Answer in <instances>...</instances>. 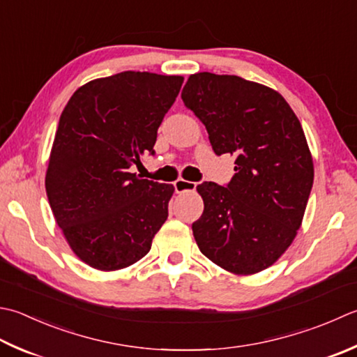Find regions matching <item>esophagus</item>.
<instances>
[{"label": "esophagus", "instance_id": "esophagus-1", "mask_svg": "<svg viewBox=\"0 0 357 357\" xmlns=\"http://www.w3.org/2000/svg\"><path fill=\"white\" fill-rule=\"evenodd\" d=\"M197 188V183H192V181H184V179H178L174 183V190L176 193H184V192H193Z\"/></svg>", "mask_w": 357, "mask_h": 357}]
</instances>
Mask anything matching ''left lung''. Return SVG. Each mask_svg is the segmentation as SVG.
I'll list each match as a JSON object with an SVG mask.
<instances>
[{
	"instance_id": "left-lung-1",
	"label": "left lung",
	"mask_w": 357,
	"mask_h": 357,
	"mask_svg": "<svg viewBox=\"0 0 357 357\" xmlns=\"http://www.w3.org/2000/svg\"><path fill=\"white\" fill-rule=\"evenodd\" d=\"M181 97L216 155L235 158L227 187H197L198 248L230 274L261 272L294 241L308 204L314 164L302 125L280 93L238 75L192 74Z\"/></svg>"
}]
</instances>
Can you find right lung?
I'll return each mask as SVG.
<instances>
[{"mask_svg": "<svg viewBox=\"0 0 357 357\" xmlns=\"http://www.w3.org/2000/svg\"><path fill=\"white\" fill-rule=\"evenodd\" d=\"M183 82L119 73L85 83L63 109L45 185L63 236L88 266L109 272L135 264L169 216L174 187L141 179L130 167L155 153Z\"/></svg>", "mask_w": 357, "mask_h": 357, "instance_id": "obj_1", "label": "right lung"}]
</instances>
